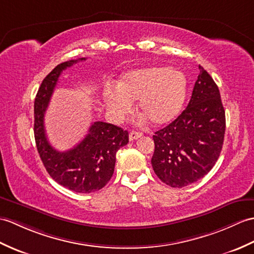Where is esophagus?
<instances>
[{"label":"esophagus","mask_w":254,"mask_h":254,"mask_svg":"<svg viewBox=\"0 0 254 254\" xmlns=\"http://www.w3.org/2000/svg\"><path fill=\"white\" fill-rule=\"evenodd\" d=\"M143 136V134H141L140 132H136V131H132L131 133L128 134V138L129 140H134V139H137L139 137Z\"/></svg>","instance_id":"34e87169"}]
</instances>
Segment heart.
Listing matches in <instances>:
<instances>
[{
	"instance_id": "obj_1",
	"label": "heart",
	"mask_w": 254,
	"mask_h": 254,
	"mask_svg": "<svg viewBox=\"0 0 254 254\" xmlns=\"http://www.w3.org/2000/svg\"><path fill=\"white\" fill-rule=\"evenodd\" d=\"M103 97L109 114L120 121L133 110H138L155 126H166L179 117L187 97V79L179 69L151 66L132 70L122 76L119 84L107 83ZM144 117V118H145Z\"/></svg>"
}]
</instances>
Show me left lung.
<instances>
[{
	"label": "left lung",
	"instance_id": "1",
	"mask_svg": "<svg viewBox=\"0 0 254 254\" xmlns=\"http://www.w3.org/2000/svg\"><path fill=\"white\" fill-rule=\"evenodd\" d=\"M199 70L187 108L152 136V169L163 183L175 188L208 174L223 147L226 120L219 87L201 66Z\"/></svg>",
	"mask_w": 254,
	"mask_h": 254
}]
</instances>
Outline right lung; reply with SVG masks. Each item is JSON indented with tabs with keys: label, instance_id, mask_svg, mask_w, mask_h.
<instances>
[{
	"label": "right lung",
	"instance_id": "right-lung-1",
	"mask_svg": "<svg viewBox=\"0 0 254 254\" xmlns=\"http://www.w3.org/2000/svg\"><path fill=\"white\" fill-rule=\"evenodd\" d=\"M64 62L52 70L42 81L34 100V138L37 149L51 178L68 190L88 193L107 184L114 174L116 155L128 143V133L102 121L94 122L84 139L67 151L53 148L44 128V114L61 73L79 61Z\"/></svg>",
	"mask_w": 254,
	"mask_h": 254
}]
</instances>
